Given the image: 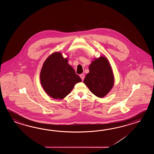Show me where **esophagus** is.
<instances>
[{
	"label": "esophagus",
	"instance_id": "34e87169",
	"mask_svg": "<svg viewBox=\"0 0 154 154\" xmlns=\"http://www.w3.org/2000/svg\"><path fill=\"white\" fill-rule=\"evenodd\" d=\"M80 77L82 79V80H84V79L85 78V75H84V74H80Z\"/></svg>",
	"mask_w": 154,
	"mask_h": 154
}]
</instances>
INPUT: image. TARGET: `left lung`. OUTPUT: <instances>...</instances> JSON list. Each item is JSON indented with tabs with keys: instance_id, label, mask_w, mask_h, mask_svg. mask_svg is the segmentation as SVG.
Wrapping results in <instances>:
<instances>
[{
	"instance_id": "obj_1",
	"label": "left lung",
	"mask_w": 154,
	"mask_h": 154,
	"mask_svg": "<svg viewBox=\"0 0 154 154\" xmlns=\"http://www.w3.org/2000/svg\"><path fill=\"white\" fill-rule=\"evenodd\" d=\"M89 70L84 84L95 96L103 97L114 84V76L108 60L104 57L95 59L89 66Z\"/></svg>"
}]
</instances>
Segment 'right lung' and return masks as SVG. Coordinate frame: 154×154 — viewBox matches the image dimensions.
I'll list each match as a JSON object with an SVG mask.
<instances>
[{"mask_svg": "<svg viewBox=\"0 0 154 154\" xmlns=\"http://www.w3.org/2000/svg\"><path fill=\"white\" fill-rule=\"evenodd\" d=\"M68 61L60 53L55 52L43 64L40 73L41 83L46 93L52 98H64L76 83L82 81Z\"/></svg>", "mask_w": 154, "mask_h": 154, "instance_id": "obj_1", "label": "right lung"}]
</instances>
